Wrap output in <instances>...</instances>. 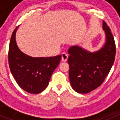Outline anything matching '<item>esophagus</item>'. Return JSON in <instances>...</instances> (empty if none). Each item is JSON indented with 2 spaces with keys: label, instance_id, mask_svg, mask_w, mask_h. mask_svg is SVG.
Here are the masks:
<instances>
[{
  "label": "esophagus",
  "instance_id": "1",
  "mask_svg": "<svg viewBox=\"0 0 120 120\" xmlns=\"http://www.w3.org/2000/svg\"><path fill=\"white\" fill-rule=\"evenodd\" d=\"M68 59V55L66 53H62V57H61V59L63 62H66L67 61Z\"/></svg>",
  "mask_w": 120,
  "mask_h": 120
}]
</instances>
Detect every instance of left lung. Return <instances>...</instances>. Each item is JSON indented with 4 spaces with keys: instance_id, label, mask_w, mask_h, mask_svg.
Masks as SVG:
<instances>
[{
    "instance_id": "left-lung-1",
    "label": "left lung",
    "mask_w": 120,
    "mask_h": 120,
    "mask_svg": "<svg viewBox=\"0 0 120 120\" xmlns=\"http://www.w3.org/2000/svg\"><path fill=\"white\" fill-rule=\"evenodd\" d=\"M102 26L105 41L100 49L90 52L75 45L68 50L70 82L72 88L80 94L88 93L101 85L114 62L116 47L114 37L105 22Z\"/></svg>"
}]
</instances>
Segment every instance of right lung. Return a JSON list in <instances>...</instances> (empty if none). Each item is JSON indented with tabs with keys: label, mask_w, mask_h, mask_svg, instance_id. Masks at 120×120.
<instances>
[{
	"label": "right lung",
	"mask_w": 120,
	"mask_h": 120,
	"mask_svg": "<svg viewBox=\"0 0 120 120\" xmlns=\"http://www.w3.org/2000/svg\"><path fill=\"white\" fill-rule=\"evenodd\" d=\"M17 26L9 43L8 60L11 74L17 84L25 91L39 94L48 85L53 72L59 65L61 55L50 57H32L22 52L15 40Z\"/></svg>",
	"instance_id": "right-lung-1"
}]
</instances>
